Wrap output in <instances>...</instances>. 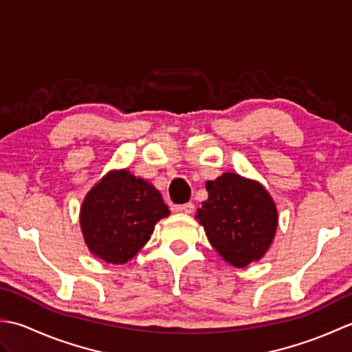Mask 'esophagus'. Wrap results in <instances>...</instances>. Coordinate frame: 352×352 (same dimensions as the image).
I'll return each mask as SVG.
<instances>
[{
  "mask_svg": "<svg viewBox=\"0 0 352 352\" xmlns=\"http://www.w3.org/2000/svg\"><path fill=\"white\" fill-rule=\"evenodd\" d=\"M195 210V206L193 203H186L182 206H174V212H180V213H192Z\"/></svg>",
  "mask_w": 352,
  "mask_h": 352,
  "instance_id": "1",
  "label": "esophagus"
}]
</instances>
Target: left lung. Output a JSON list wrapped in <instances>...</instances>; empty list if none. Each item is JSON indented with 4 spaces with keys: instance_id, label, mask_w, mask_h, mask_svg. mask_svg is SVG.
Returning a JSON list of instances; mask_svg holds the SVG:
<instances>
[{
    "instance_id": "8db88e82",
    "label": "left lung",
    "mask_w": 352,
    "mask_h": 352,
    "mask_svg": "<svg viewBox=\"0 0 352 352\" xmlns=\"http://www.w3.org/2000/svg\"><path fill=\"white\" fill-rule=\"evenodd\" d=\"M197 219L219 256L237 267L265 256L275 236L276 208L261 184L226 172L206 183Z\"/></svg>"
}]
</instances>
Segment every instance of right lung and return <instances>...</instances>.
Here are the masks:
<instances>
[{"instance_id":"obj_1","label":"right lung","mask_w":352,"mask_h":352,"mask_svg":"<svg viewBox=\"0 0 352 352\" xmlns=\"http://www.w3.org/2000/svg\"><path fill=\"white\" fill-rule=\"evenodd\" d=\"M169 214L160 192L129 170H113L87 193L81 206V230L96 257L121 265L133 258Z\"/></svg>"}]
</instances>
